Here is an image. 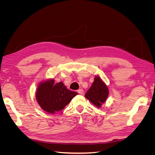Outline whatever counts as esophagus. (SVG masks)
<instances>
[{
  "instance_id": "1",
  "label": "esophagus",
  "mask_w": 155,
  "mask_h": 155,
  "mask_svg": "<svg viewBox=\"0 0 155 155\" xmlns=\"http://www.w3.org/2000/svg\"><path fill=\"white\" fill-rule=\"evenodd\" d=\"M78 93L79 94H81V95H83V94H84V91L83 90V89H79V90L78 91Z\"/></svg>"
}]
</instances>
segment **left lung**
Listing matches in <instances>:
<instances>
[{"label":"left lung","mask_w":155,"mask_h":155,"mask_svg":"<svg viewBox=\"0 0 155 155\" xmlns=\"http://www.w3.org/2000/svg\"><path fill=\"white\" fill-rule=\"evenodd\" d=\"M109 94L107 85L99 75H96L92 86L86 92L85 97L94 105L97 108H101L107 100Z\"/></svg>","instance_id":"1"}]
</instances>
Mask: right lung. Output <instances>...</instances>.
I'll return each mask as SVG.
<instances>
[{
	"label": "right lung",
	"instance_id": "add662e5",
	"mask_svg": "<svg viewBox=\"0 0 155 155\" xmlns=\"http://www.w3.org/2000/svg\"><path fill=\"white\" fill-rule=\"evenodd\" d=\"M54 79L41 81L35 92V99L43 110L50 114L63 110L78 94L68 90L63 82L55 84Z\"/></svg>",
	"mask_w": 155,
	"mask_h": 155
}]
</instances>
